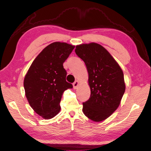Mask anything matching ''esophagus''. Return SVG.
Instances as JSON below:
<instances>
[{
	"label": "esophagus",
	"mask_w": 151,
	"mask_h": 151,
	"mask_svg": "<svg viewBox=\"0 0 151 151\" xmlns=\"http://www.w3.org/2000/svg\"><path fill=\"white\" fill-rule=\"evenodd\" d=\"M79 83L80 82L79 81H76L74 82V84H73V88H74V89H76L77 88V87L79 85Z\"/></svg>",
	"instance_id": "34e87169"
}]
</instances>
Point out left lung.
<instances>
[{"label":"left lung","instance_id":"left-lung-1","mask_svg":"<svg viewBox=\"0 0 151 151\" xmlns=\"http://www.w3.org/2000/svg\"><path fill=\"white\" fill-rule=\"evenodd\" d=\"M77 56L88 72L91 96L83 111L90 120L102 122L119 106L125 91L124 76L119 64L106 48L96 43L77 45Z\"/></svg>","mask_w":151,"mask_h":151}]
</instances>
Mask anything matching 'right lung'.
Wrapping results in <instances>:
<instances>
[{
  "mask_svg": "<svg viewBox=\"0 0 151 151\" xmlns=\"http://www.w3.org/2000/svg\"><path fill=\"white\" fill-rule=\"evenodd\" d=\"M75 46L53 42L35 58L24 79L26 97L33 110L45 120L51 119L60 111L63 92L72 88L66 81L63 63Z\"/></svg>",
  "mask_w": 151,
  "mask_h": 151,
  "instance_id": "1",
  "label": "right lung"
}]
</instances>
